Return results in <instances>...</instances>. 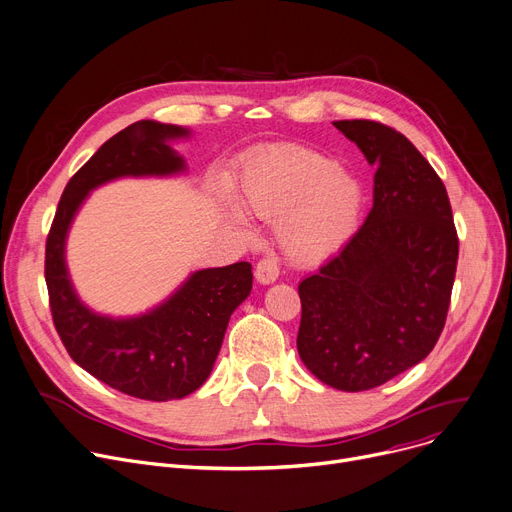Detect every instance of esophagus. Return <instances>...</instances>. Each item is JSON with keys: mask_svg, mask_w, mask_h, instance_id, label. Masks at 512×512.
<instances>
[{"mask_svg": "<svg viewBox=\"0 0 512 512\" xmlns=\"http://www.w3.org/2000/svg\"><path fill=\"white\" fill-rule=\"evenodd\" d=\"M280 276V265H278V259L274 255H267L263 257L257 267H255V278L259 284H271L276 282Z\"/></svg>", "mask_w": 512, "mask_h": 512, "instance_id": "1", "label": "esophagus"}]
</instances>
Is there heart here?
<instances>
[{"label":"heart","instance_id":"1","mask_svg":"<svg viewBox=\"0 0 512 512\" xmlns=\"http://www.w3.org/2000/svg\"><path fill=\"white\" fill-rule=\"evenodd\" d=\"M241 199L265 218L280 220L278 243L302 265L327 259L356 232L364 210L362 183L335 160L309 148H274L253 156L241 175ZM245 222L241 212H234Z\"/></svg>","mask_w":512,"mask_h":512}]
</instances>
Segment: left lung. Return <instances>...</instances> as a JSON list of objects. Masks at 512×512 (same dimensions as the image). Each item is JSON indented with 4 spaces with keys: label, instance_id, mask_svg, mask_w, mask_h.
Listing matches in <instances>:
<instances>
[{
    "label": "left lung",
    "instance_id": "left-lung-1",
    "mask_svg": "<svg viewBox=\"0 0 512 512\" xmlns=\"http://www.w3.org/2000/svg\"><path fill=\"white\" fill-rule=\"evenodd\" d=\"M377 166L366 222L298 284L296 346L319 381L368 391L422 362L445 327L459 238L445 185L416 146L377 121H333Z\"/></svg>",
    "mask_w": 512,
    "mask_h": 512
}]
</instances>
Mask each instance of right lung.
Listing matches in <instances>:
<instances>
[{
	"instance_id": "add662e5",
	"label": "right lung",
	"mask_w": 512,
	"mask_h": 512,
	"mask_svg": "<svg viewBox=\"0 0 512 512\" xmlns=\"http://www.w3.org/2000/svg\"><path fill=\"white\" fill-rule=\"evenodd\" d=\"M189 129L138 121L102 144L65 185L47 236L45 280L55 329L78 366L109 387L148 401L181 399L214 368L230 315L251 288V263L199 269L156 309L129 319L90 311L65 265V238L88 193L121 177H168L185 170L170 140Z\"/></svg>"
}]
</instances>
